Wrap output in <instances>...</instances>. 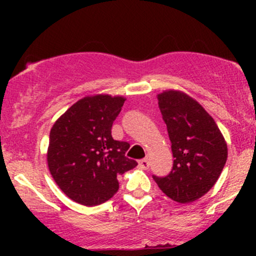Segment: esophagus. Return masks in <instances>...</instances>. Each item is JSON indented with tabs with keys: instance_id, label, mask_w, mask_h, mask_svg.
<instances>
[{
	"instance_id": "esophagus-1",
	"label": "esophagus",
	"mask_w": 256,
	"mask_h": 256,
	"mask_svg": "<svg viewBox=\"0 0 256 256\" xmlns=\"http://www.w3.org/2000/svg\"><path fill=\"white\" fill-rule=\"evenodd\" d=\"M138 166H140V168H142V170H147L150 167V162H148V160H146V158H144V160H140V161H138Z\"/></svg>"
}]
</instances>
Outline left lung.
Returning a JSON list of instances; mask_svg holds the SVG:
<instances>
[{
	"mask_svg": "<svg viewBox=\"0 0 256 256\" xmlns=\"http://www.w3.org/2000/svg\"><path fill=\"white\" fill-rule=\"evenodd\" d=\"M157 99L174 160L170 174L154 180L171 200L194 202L220 176L228 157L226 142L213 118L190 95L166 90Z\"/></svg>",
	"mask_w": 256,
	"mask_h": 256,
	"instance_id": "1",
	"label": "left lung"
}]
</instances>
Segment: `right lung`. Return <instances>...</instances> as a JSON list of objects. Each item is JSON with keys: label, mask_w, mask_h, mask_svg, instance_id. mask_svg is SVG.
<instances>
[{"label": "right lung", "mask_w": 256, "mask_h": 256, "mask_svg": "<svg viewBox=\"0 0 256 256\" xmlns=\"http://www.w3.org/2000/svg\"><path fill=\"white\" fill-rule=\"evenodd\" d=\"M125 98L96 94L72 105L49 134L47 162L66 197L79 204L106 202L118 192V174L138 166L125 156L130 144L112 136Z\"/></svg>", "instance_id": "right-lung-1"}]
</instances>
